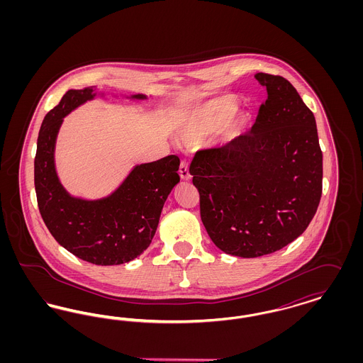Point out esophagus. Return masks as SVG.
Masks as SVG:
<instances>
[{
    "mask_svg": "<svg viewBox=\"0 0 363 363\" xmlns=\"http://www.w3.org/2000/svg\"><path fill=\"white\" fill-rule=\"evenodd\" d=\"M179 177L184 179V181H188L190 179L189 173V163H188V160H181V164H179Z\"/></svg>",
    "mask_w": 363,
    "mask_h": 363,
    "instance_id": "34e87169",
    "label": "esophagus"
}]
</instances>
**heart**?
<instances>
[{"mask_svg": "<svg viewBox=\"0 0 363 363\" xmlns=\"http://www.w3.org/2000/svg\"><path fill=\"white\" fill-rule=\"evenodd\" d=\"M179 135L185 140H196L207 132V123L201 118H190L179 125Z\"/></svg>", "mask_w": 363, "mask_h": 363, "instance_id": "b5f03b06", "label": "heart"}]
</instances>
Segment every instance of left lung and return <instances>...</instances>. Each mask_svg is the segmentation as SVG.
Instances as JSON below:
<instances>
[{
    "instance_id": "left-lung-1",
    "label": "left lung",
    "mask_w": 363,
    "mask_h": 363,
    "mask_svg": "<svg viewBox=\"0 0 363 363\" xmlns=\"http://www.w3.org/2000/svg\"><path fill=\"white\" fill-rule=\"evenodd\" d=\"M256 79L268 98L252 130L200 150L189 169L209 238L245 259L296 240L323 193V152L311 108L284 77L257 73Z\"/></svg>"
}]
</instances>
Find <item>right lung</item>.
<instances>
[{
    "label": "right lung",
    "mask_w": 363,
    "mask_h": 363,
    "mask_svg": "<svg viewBox=\"0 0 363 363\" xmlns=\"http://www.w3.org/2000/svg\"><path fill=\"white\" fill-rule=\"evenodd\" d=\"M92 88L69 89L42 122L34 162L39 212L55 241L79 259L118 265L144 253L155 235L163 204L179 182V157L136 166L111 196L86 201L69 196L54 167V145L62 118L92 99ZM144 99V95H133Z\"/></svg>",
    "instance_id": "1"
}]
</instances>
